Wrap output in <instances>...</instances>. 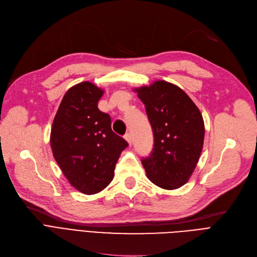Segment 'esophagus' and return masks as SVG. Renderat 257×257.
I'll list each match as a JSON object with an SVG mask.
<instances>
[{"instance_id": "34e87169", "label": "esophagus", "mask_w": 257, "mask_h": 257, "mask_svg": "<svg viewBox=\"0 0 257 257\" xmlns=\"http://www.w3.org/2000/svg\"><path fill=\"white\" fill-rule=\"evenodd\" d=\"M124 139L128 142V144L131 145L132 144V136H131V134H125V135H124Z\"/></svg>"}]
</instances>
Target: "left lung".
Listing matches in <instances>:
<instances>
[{
  "label": "left lung",
  "instance_id": "obj_1",
  "mask_svg": "<svg viewBox=\"0 0 257 257\" xmlns=\"http://www.w3.org/2000/svg\"><path fill=\"white\" fill-rule=\"evenodd\" d=\"M144 103L154 133V149L142 165L155 185L167 190L188 182L203 150V116L178 85L156 80L134 89Z\"/></svg>",
  "mask_w": 257,
  "mask_h": 257
}]
</instances>
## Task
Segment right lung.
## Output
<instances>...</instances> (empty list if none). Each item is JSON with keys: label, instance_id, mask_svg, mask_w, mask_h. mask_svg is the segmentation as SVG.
Instances as JSON below:
<instances>
[{"label": "right lung", "instance_id": "right-lung-1", "mask_svg": "<svg viewBox=\"0 0 257 257\" xmlns=\"http://www.w3.org/2000/svg\"><path fill=\"white\" fill-rule=\"evenodd\" d=\"M104 91L90 81L71 87L54 117L50 145L70 184L84 194L103 190L127 142L112 131L111 117L98 108Z\"/></svg>", "mask_w": 257, "mask_h": 257}]
</instances>
